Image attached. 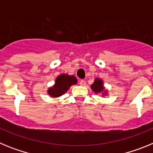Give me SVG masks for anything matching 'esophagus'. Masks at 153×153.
Instances as JSON below:
<instances>
[{
    "label": "esophagus",
    "mask_w": 153,
    "mask_h": 153,
    "mask_svg": "<svg viewBox=\"0 0 153 153\" xmlns=\"http://www.w3.org/2000/svg\"><path fill=\"white\" fill-rule=\"evenodd\" d=\"M79 83L80 86H86V81H85L84 79H80Z\"/></svg>",
    "instance_id": "esophagus-1"
}]
</instances>
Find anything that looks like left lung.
I'll list each match as a JSON object with an SVG mask.
<instances>
[{"instance_id": "8db88e82", "label": "left lung", "mask_w": 153, "mask_h": 153, "mask_svg": "<svg viewBox=\"0 0 153 153\" xmlns=\"http://www.w3.org/2000/svg\"><path fill=\"white\" fill-rule=\"evenodd\" d=\"M91 89L94 93H102V95H106L107 94V91L105 90V87L103 86V82L102 79L97 78L94 80V83L91 85Z\"/></svg>"}]
</instances>
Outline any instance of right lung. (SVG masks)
<instances>
[{"label": "right lung", "mask_w": 153, "mask_h": 153, "mask_svg": "<svg viewBox=\"0 0 153 153\" xmlns=\"http://www.w3.org/2000/svg\"><path fill=\"white\" fill-rule=\"evenodd\" d=\"M77 83V79L74 76L62 74L58 76L55 80V84L50 87L47 93L51 97H59L63 95L72 85Z\"/></svg>", "instance_id": "add662e5"}]
</instances>
